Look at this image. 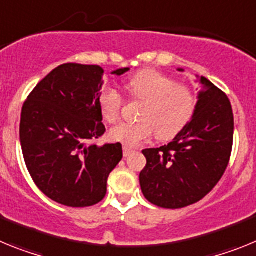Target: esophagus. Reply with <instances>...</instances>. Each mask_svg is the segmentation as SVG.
I'll list each match as a JSON object with an SVG mask.
<instances>
[{
	"label": "esophagus",
	"instance_id": "obj_1",
	"mask_svg": "<svg viewBox=\"0 0 256 256\" xmlns=\"http://www.w3.org/2000/svg\"><path fill=\"white\" fill-rule=\"evenodd\" d=\"M132 152H133L132 148H128V146H124V148H123V155L126 156V158H128V156H130Z\"/></svg>",
	"mask_w": 256,
	"mask_h": 256
}]
</instances>
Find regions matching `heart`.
I'll return each instance as SVG.
<instances>
[{
    "mask_svg": "<svg viewBox=\"0 0 256 256\" xmlns=\"http://www.w3.org/2000/svg\"><path fill=\"white\" fill-rule=\"evenodd\" d=\"M126 90L132 100L142 102L137 123L118 124L110 137L126 146H137L156 132L160 140L173 138L186 126L196 108L195 92L184 83L155 70H144L126 82ZM101 112L108 123L120 118L124 98L116 90L106 87L101 91Z\"/></svg>",
    "mask_w": 256,
    "mask_h": 256,
    "instance_id": "1",
    "label": "heart"
}]
</instances>
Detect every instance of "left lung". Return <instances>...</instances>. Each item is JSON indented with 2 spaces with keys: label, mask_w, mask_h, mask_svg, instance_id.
<instances>
[{
  "label": "left lung",
  "mask_w": 256,
  "mask_h": 256,
  "mask_svg": "<svg viewBox=\"0 0 256 256\" xmlns=\"http://www.w3.org/2000/svg\"><path fill=\"white\" fill-rule=\"evenodd\" d=\"M196 79L202 91L192 120L168 144L142 151L148 162L140 173L142 194L164 209H180L204 198L223 177L232 152L230 98L205 76Z\"/></svg>",
  "instance_id": "left-lung-1"
}]
</instances>
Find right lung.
I'll use <instances>...</instances> for the list:
<instances>
[{
	"label": "right lung",
	"instance_id": "1",
	"mask_svg": "<svg viewBox=\"0 0 256 256\" xmlns=\"http://www.w3.org/2000/svg\"><path fill=\"white\" fill-rule=\"evenodd\" d=\"M102 76L98 65L62 64L22 105L20 144L29 174L47 198L65 206L98 204L108 174L123 158L119 142H94L106 130L98 102Z\"/></svg>",
	"mask_w": 256,
	"mask_h": 256
}]
</instances>
